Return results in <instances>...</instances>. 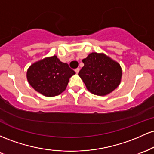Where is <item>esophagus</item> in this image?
Returning <instances> with one entry per match:
<instances>
[{
  "instance_id": "34e87169",
  "label": "esophagus",
  "mask_w": 154,
  "mask_h": 154,
  "mask_svg": "<svg viewBox=\"0 0 154 154\" xmlns=\"http://www.w3.org/2000/svg\"><path fill=\"white\" fill-rule=\"evenodd\" d=\"M75 72H76V74H78V72H79V68H77V69H75Z\"/></svg>"
}]
</instances>
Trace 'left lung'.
Returning <instances> with one entry per match:
<instances>
[{
	"label": "left lung",
	"mask_w": 154,
	"mask_h": 154,
	"mask_svg": "<svg viewBox=\"0 0 154 154\" xmlns=\"http://www.w3.org/2000/svg\"><path fill=\"white\" fill-rule=\"evenodd\" d=\"M84 66L78 75L91 93L106 95L119 86L122 69L116 61L103 54L92 53L82 60Z\"/></svg>",
	"instance_id": "8db88e82"
}]
</instances>
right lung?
<instances>
[{
    "label": "right lung",
    "mask_w": 154,
    "mask_h": 154,
    "mask_svg": "<svg viewBox=\"0 0 154 154\" xmlns=\"http://www.w3.org/2000/svg\"><path fill=\"white\" fill-rule=\"evenodd\" d=\"M75 74L67 63L54 56L32 64L26 77L35 91L45 96L54 97L65 91L69 78Z\"/></svg>",
    "instance_id": "obj_1"
}]
</instances>
